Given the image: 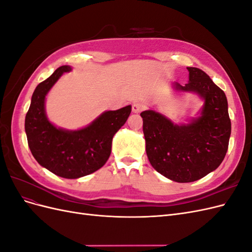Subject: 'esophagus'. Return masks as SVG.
<instances>
[{
  "instance_id": "obj_1",
  "label": "esophagus",
  "mask_w": 252,
  "mask_h": 252,
  "mask_svg": "<svg viewBox=\"0 0 252 252\" xmlns=\"http://www.w3.org/2000/svg\"><path fill=\"white\" fill-rule=\"evenodd\" d=\"M144 109V106L141 103H133L132 105V111L134 113H139Z\"/></svg>"
}]
</instances>
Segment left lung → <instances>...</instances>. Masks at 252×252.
I'll return each mask as SVG.
<instances>
[{
	"label": "left lung",
	"instance_id": "1",
	"mask_svg": "<svg viewBox=\"0 0 252 252\" xmlns=\"http://www.w3.org/2000/svg\"><path fill=\"white\" fill-rule=\"evenodd\" d=\"M189 81L175 90L194 93L204 101L200 116L189 124L177 125L155 110H145L143 132L151 166L167 179L179 183L200 180L223 162L229 144L231 122L224 91L208 74L187 67Z\"/></svg>",
	"mask_w": 252,
	"mask_h": 252
}]
</instances>
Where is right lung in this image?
Listing matches in <instances>:
<instances>
[{
	"label": "right lung",
	"mask_w": 252,
	"mask_h": 252,
	"mask_svg": "<svg viewBox=\"0 0 252 252\" xmlns=\"http://www.w3.org/2000/svg\"><path fill=\"white\" fill-rule=\"evenodd\" d=\"M70 70V66H61L36 86L25 118V131L28 146L37 163L61 178L79 179L100 169L107 162L113 135L126 123L131 106L105 111L79 130L56 127L47 119L45 98L61 75Z\"/></svg>",
	"instance_id": "add662e5"
}]
</instances>
